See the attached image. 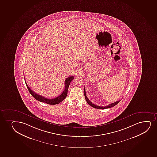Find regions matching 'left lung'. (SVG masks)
<instances>
[{
    "instance_id": "1",
    "label": "left lung",
    "mask_w": 157,
    "mask_h": 157,
    "mask_svg": "<svg viewBox=\"0 0 157 157\" xmlns=\"http://www.w3.org/2000/svg\"><path fill=\"white\" fill-rule=\"evenodd\" d=\"M84 96H85V98L86 99V101L87 103H88V104L90 105V106L93 107H94L95 108H98V109H106V108H110V107H114V106H115L116 105L118 104V103H119V101H116L115 103H113L112 104H109L106 106H97L96 105L94 104H93V103L90 101L89 99H88V98L87 97L86 95V92H85V88H84Z\"/></svg>"
}]
</instances>
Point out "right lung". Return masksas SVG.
Returning a JSON list of instances; mask_svg holds the SVG:
<instances>
[{"label":"right lung","instance_id":"1","mask_svg":"<svg viewBox=\"0 0 157 157\" xmlns=\"http://www.w3.org/2000/svg\"><path fill=\"white\" fill-rule=\"evenodd\" d=\"M74 76H70L69 78H67V79H65V88L64 90L62 92L60 95L59 96L56 98H52V99H49V98H47L43 97L42 96L40 95L39 94L35 93L34 92H33V90H31L28 85H27V83L25 82V84L26 86L27 87L28 90L30 92L31 95L33 96V97L38 100V101H40L41 102L46 103L50 105H56L58 104L59 103H61L62 101H63V99H64L66 97H67V90H68V88H69V85L70 84L71 82L74 79Z\"/></svg>","mask_w":157,"mask_h":157}]
</instances>
